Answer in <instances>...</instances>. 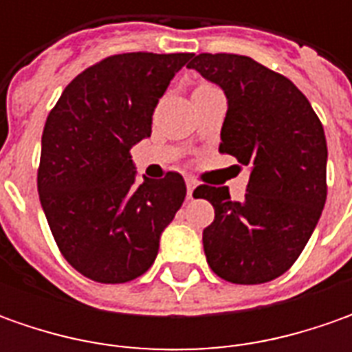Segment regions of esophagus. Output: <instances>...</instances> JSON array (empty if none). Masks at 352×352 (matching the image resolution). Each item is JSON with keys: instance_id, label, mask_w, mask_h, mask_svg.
Masks as SVG:
<instances>
[{"instance_id": "34e87169", "label": "esophagus", "mask_w": 352, "mask_h": 352, "mask_svg": "<svg viewBox=\"0 0 352 352\" xmlns=\"http://www.w3.org/2000/svg\"><path fill=\"white\" fill-rule=\"evenodd\" d=\"M196 186H197V184L194 182L192 178H188V180H186V188H188V197L194 196V190H196Z\"/></svg>"}]
</instances>
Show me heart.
I'll return each instance as SVG.
<instances>
[{"label": "heart", "instance_id": "heart-1", "mask_svg": "<svg viewBox=\"0 0 352 352\" xmlns=\"http://www.w3.org/2000/svg\"><path fill=\"white\" fill-rule=\"evenodd\" d=\"M197 88H206V84H204V86H197ZM197 88H196V89H197Z\"/></svg>", "mask_w": 352, "mask_h": 352}]
</instances>
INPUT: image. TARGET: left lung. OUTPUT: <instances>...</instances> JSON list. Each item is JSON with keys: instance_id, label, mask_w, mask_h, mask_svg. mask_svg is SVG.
Masks as SVG:
<instances>
[{"instance_id": "1", "label": "left lung", "mask_w": 352, "mask_h": 352, "mask_svg": "<svg viewBox=\"0 0 352 352\" xmlns=\"http://www.w3.org/2000/svg\"><path fill=\"white\" fill-rule=\"evenodd\" d=\"M227 98L219 153L249 168L243 201L199 186L215 219L204 229L211 270L233 284H264L298 261L327 197V142L311 103L286 76L239 54H197L188 64Z\"/></svg>"}]
</instances>
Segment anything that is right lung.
<instances>
[{
    "label": "right lung",
    "instance_id": "add662e5",
    "mask_svg": "<svg viewBox=\"0 0 352 352\" xmlns=\"http://www.w3.org/2000/svg\"><path fill=\"white\" fill-rule=\"evenodd\" d=\"M190 52H127L78 74L48 113L36 176L52 236L80 274L123 284L144 274L186 197L178 172L137 184L131 148Z\"/></svg>",
    "mask_w": 352,
    "mask_h": 352
}]
</instances>
